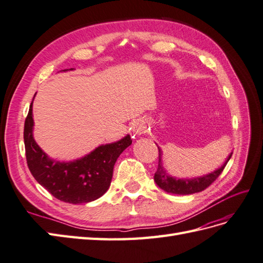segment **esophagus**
I'll list each match as a JSON object with an SVG mask.
<instances>
[{
  "mask_svg": "<svg viewBox=\"0 0 263 263\" xmlns=\"http://www.w3.org/2000/svg\"><path fill=\"white\" fill-rule=\"evenodd\" d=\"M133 132L138 134V136H141L142 133L145 132V127L143 126L141 122H136V123H134V125H133Z\"/></svg>",
  "mask_w": 263,
  "mask_h": 263,
  "instance_id": "esophagus-1",
  "label": "esophagus"
}]
</instances>
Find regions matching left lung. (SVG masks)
<instances>
[{"label":"left lung","mask_w":263,"mask_h":263,"mask_svg":"<svg viewBox=\"0 0 263 263\" xmlns=\"http://www.w3.org/2000/svg\"><path fill=\"white\" fill-rule=\"evenodd\" d=\"M159 149V161H158V169L155 173V181L156 184L159 186L162 191L170 193V194H177V195H189L195 194L204 191L209 187L212 182L216 180L217 177L222 174L223 169L227 166V163L231 159L232 154L231 152L227 160L218 169L214 170L213 173H210L204 176L196 177V178H177V177L170 176L164 167L162 166V151Z\"/></svg>","instance_id":"left-lung-1"}]
</instances>
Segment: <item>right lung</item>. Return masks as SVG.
I'll return each mask as SVG.
<instances>
[{
	"label": "right lung",
	"mask_w": 263,
	"mask_h": 263,
	"mask_svg": "<svg viewBox=\"0 0 263 263\" xmlns=\"http://www.w3.org/2000/svg\"><path fill=\"white\" fill-rule=\"evenodd\" d=\"M67 70L72 68L64 69ZM32 103L24 122L23 139L27 163L34 179L53 197L65 203L84 204L100 198L111 185L113 168L118 158L132 143L129 134L117 142L97 146L79 159L53 160L33 139Z\"/></svg>",
	"instance_id": "add662e5"
}]
</instances>
